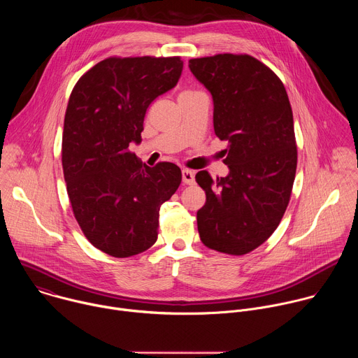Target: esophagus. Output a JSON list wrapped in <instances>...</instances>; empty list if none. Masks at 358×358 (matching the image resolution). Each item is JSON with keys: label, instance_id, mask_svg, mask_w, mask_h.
Wrapping results in <instances>:
<instances>
[{"label": "esophagus", "instance_id": "1", "mask_svg": "<svg viewBox=\"0 0 358 358\" xmlns=\"http://www.w3.org/2000/svg\"><path fill=\"white\" fill-rule=\"evenodd\" d=\"M182 182L192 185L195 182V174L191 170H182Z\"/></svg>", "mask_w": 358, "mask_h": 358}]
</instances>
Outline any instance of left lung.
<instances>
[{
  "mask_svg": "<svg viewBox=\"0 0 358 358\" xmlns=\"http://www.w3.org/2000/svg\"><path fill=\"white\" fill-rule=\"evenodd\" d=\"M188 66L211 92L215 134L228 141L229 174L195 176L207 195L196 213L199 238L239 257L268 241L287 208L297 167L290 101L279 76L250 55L218 54Z\"/></svg>",
  "mask_w": 358,
  "mask_h": 358,
  "instance_id": "obj_1",
  "label": "left lung"
}]
</instances>
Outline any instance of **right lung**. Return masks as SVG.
I'll use <instances>...</instances> for the list:
<instances>
[{"mask_svg": "<svg viewBox=\"0 0 358 358\" xmlns=\"http://www.w3.org/2000/svg\"><path fill=\"white\" fill-rule=\"evenodd\" d=\"M180 57H110L80 76L69 96L62 167L73 215L86 239L115 258L156 243L162 203L181 184L173 163L143 164L129 150L141 141L145 110L173 89Z\"/></svg>", "mask_w": 358, "mask_h": 358, "instance_id": "1", "label": "right lung"}]
</instances>
